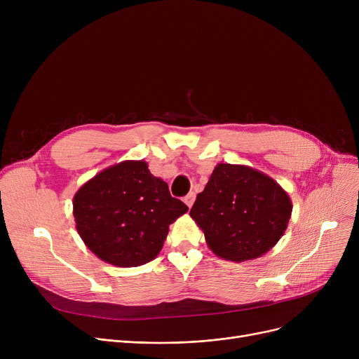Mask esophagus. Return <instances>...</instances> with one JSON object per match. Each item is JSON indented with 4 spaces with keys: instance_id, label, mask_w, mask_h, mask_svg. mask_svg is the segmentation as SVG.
<instances>
[{
    "instance_id": "obj_1",
    "label": "esophagus",
    "mask_w": 359,
    "mask_h": 359,
    "mask_svg": "<svg viewBox=\"0 0 359 359\" xmlns=\"http://www.w3.org/2000/svg\"><path fill=\"white\" fill-rule=\"evenodd\" d=\"M195 198H196V195L194 194V192H191V194H187L186 196H184V203L189 206V208H192V205H194V202H195Z\"/></svg>"
}]
</instances>
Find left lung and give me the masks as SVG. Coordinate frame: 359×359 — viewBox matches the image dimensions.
Segmentation results:
<instances>
[{
	"instance_id": "left-lung-1",
	"label": "left lung",
	"mask_w": 359,
	"mask_h": 359,
	"mask_svg": "<svg viewBox=\"0 0 359 359\" xmlns=\"http://www.w3.org/2000/svg\"><path fill=\"white\" fill-rule=\"evenodd\" d=\"M291 212L288 194L272 177L244 164L219 163L191 217L215 256L238 263L268 253L284 236Z\"/></svg>"
}]
</instances>
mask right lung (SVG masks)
<instances>
[{"mask_svg":"<svg viewBox=\"0 0 359 359\" xmlns=\"http://www.w3.org/2000/svg\"><path fill=\"white\" fill-rule=\"evenodd\" d=\"M187 212L167 183L144 160L113 164L86 182L72 201L75 229L86 246L119 268L141 266L158 256L168 225Z\"/></svg>","mask_w":359,"mask_h":359,"instance_id":"obj_1","label":"right lung"}]
</instances>
